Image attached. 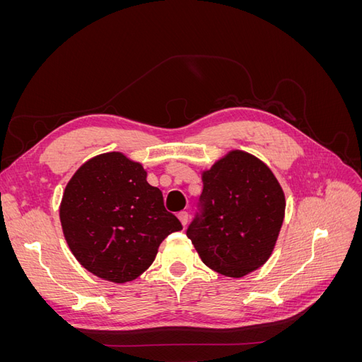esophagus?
Returning <instances> with one entry per match:
<instances>
[{
	"label": "esophagus",
	"mask_w": 362,
	"mask_h": 362,
	"mask_svg": "<svg viewBox=\"0 0 362 362\" xmlns=\"http://www.w3.org/2000/svg\"><path fill=\"white\" fill-rule=\"evenodd\" d=\"M178 217H180V221H181V223L185 226L189 223V213L187 211H180L178 213Z\"/></svg>",
	"instance_id": "34e87169"
}]
</instances>
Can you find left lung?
Instances as JSON below:
<instances>
[{"mask_svg":"<svg viewBox=\"0 0 362 362\" xmlns=\"http://www.w3.org/2000/svg\"><path fill=\"white\" fill-rule=\"evenodd\" d=\"M204 190L187 237L208 267L242 278L269 259L286 211L275 175L257 157L233 151L202 175Z\"/></svg>","mask_w":362,"mask_h":362,"instance_id":"8db88e82","label":"left lung"}]
</instances>
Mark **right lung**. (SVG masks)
<instances>
[{"label": "right lung", "mask_w": 362, "mask_h": 362, "mask_svg": "<svg viewBox=\"0 0 362 362\" xmlns=\"http://www.w3.org/2000/svg\"><path fill=\"white\" fill-rule=\"evenodd\" d=\"M60 222L80 264L103 279L124 284L141 275L180 218L139 163L120 152L98 156L75 172L63 193Z\"/></svg>", "instance_id": "obj_1"}]
</instances>
